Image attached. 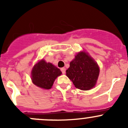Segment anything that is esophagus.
Segmentation results:
<instances>
[{
    "label": "esophagus",
    "mask_w": 128,
    "mask_h": 128,
    "mask_svg": "<svg viewBox=\"0 0 128 128\" xmlns=\"http://www.w3.org/2000/svg\"><path fill=\"white\" fill-rule=\"evenodd\" d=\"M60 70H61L62 73V74H65L66 73V69L64 68H62L60 69Z\"/></svg>",
    "instance_id": "obj_1"
}]
</instances>
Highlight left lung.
Returning a JSON list of instances; mask_svg holds the SVG:
<instances>
[{
	"instance_id": "left-lung-1",
	"label": "left lung",
	"mask_w": 128,
	"mask_h": 128,
	"mask_svg": "<svg viewBox=\"0 0 128 128\" xmlns=\"http://www.w3.org/2000/svg\"><path fill=\"white\" fill-rule=\"evenodd\" d=\"M99 72L98 66L94 59L86 52H80L70 62L66 75L76 88L88 90L96 84Z\"/></svg>"
}]
</instances>
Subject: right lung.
Instances as JSON below:
<instances>
[{
  "label": "right lung",
  "mask_w": 128,
  "mask_h": 128,
  "mask_svg": "<svg viewBox=\"0 0 128 128\" xmlns=\"http://www.w3.org/2000/svg\"><path fill=\"white\" fill-rule=\"evenodd\" d=\"M60 69L41 60L34 66L32 72V80L35 86L44 89H50L58 76L61 75Z\"/></svg>",
  "instance_id": "1"
}]
</instances>
